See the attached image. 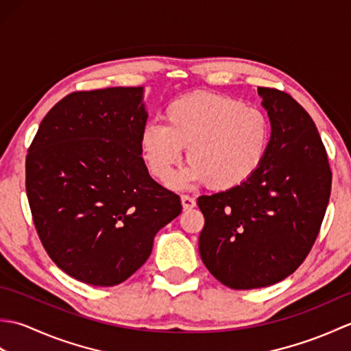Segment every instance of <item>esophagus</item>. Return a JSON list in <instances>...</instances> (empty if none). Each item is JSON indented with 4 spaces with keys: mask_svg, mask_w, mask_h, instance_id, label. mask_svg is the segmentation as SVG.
<instances>
[{
    "mask_svg": "<svg viewBox=\"0 0 351 351\" xmlns=\"http://www.w3.org/2000/svg\"><path fill=\"white\" fill-rule=\"evenodd\" d=\"M181 204H182L184 210H191V208L196 206V200L187 195H184V196H181Z\"/></svg>",
    "mask_w": 351,
    "mask_h": 351,
    "instance_id": "34e87169",
    "label": "esophagus"
}]
</instances>
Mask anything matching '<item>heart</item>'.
<instances>
[{
	"instance_id": "heart-1",
	"label": "heart",
	"mask_w": 351,
	"mask_h": 351,
	"mask_svg": "<svg viewBox=\"0 0 351 351\" xmlns=\"http://www.w3.org/2000/svg\"><path fill=\"white\" fill-rule=\"evenodd\" d=\"M162 121L145 126L140 151L149 171L167 181L187 149L190 164L169 182L175 189L205 182L219 191L238 189L258 173L270 151V119L230 96L184 95L169 104Z\"/></svg>"
}]
</instances>
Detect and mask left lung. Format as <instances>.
I'll list each match as a JSON object with an SVG mask.
<instances>
[{
	"label": "left lung",
	"instance_id": "1",
	"mask_svg": "<svg viewBox=\"0 0 351 351\" xmlns=\"http://www.w3.org/2000/svg\"><path fill=\"white\" fill-rule=\"evenodd\" d=\"M271 122L263 167L234 190L200 196L199 252L232 289L270 287L297 270L314 244L330 197L332 171L317 126L285 92L259 87Z\"/></svg>",
	"mask_w": 351,
	"mask_h": 351
}]
</instances>
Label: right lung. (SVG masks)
I'll use <instances>...</instances> for the list:
<instances>
[{
  "mask_svg": "<svg viewBox=\"0 0 351 351\" xmlns=\"http://www.w3.org/2000/svg\"><path fill=\"white\" fill-rule=\"evenodd\" d=\"M143 87L75 92L52 107L25 162V187L45 250L71 278L114 287L151 256L182 211L149 175L140 151Z\"/></svg>",
  "mask_w": 351,
  "mask_h": 351,
  "instance_id": "right-lung-1",
  "label": "right lung"
}]
</instances>
